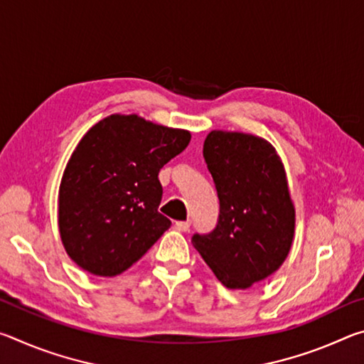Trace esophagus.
Listing matches in <instances>:
<instances>
[{"label": "esophagus", "mask_w": 364, "mask_h": 364, "mask_svg": "<svg viewBox=\"0 0 364 364\" xmlns=\"http://www.w3.org/2000/svg\"><path fill=\"white\" fill-rule=\"evenodd\" d=\"M175 226H176L178 231L186 232V231H189V228H191V221H176Z\"/></svg>", "instance_id": "1"}]
</instances>
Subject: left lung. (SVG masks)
I'll return each instance as SVG.
<instances>
[{
  "mask_svg": "<svg viewBox=\"0 0 364 364\" xmlns=\"http://www.w3.org/2000/svg\"><path fill=\"white\" fill-rule=\"evenodd\" d=\"M204 159L220 199L218 225L191 242L228 289L267 279L289 255L295 207L282 160L255 134L213 130Z\"/></svg>",
  "mask_w": 364,
  "mask_h": 364,
  "instance_id": "8db88e82",
  "label": "left lung"
}]
</instances>
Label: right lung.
Listing matches in <instances>:
<instances>
[{"mask_svg":"<svg viewBox=\"0 0 364 364\" xmlns=\"http://www.w3.org/2000/svg\"><path fill=\"white\" fill-rule=\"evenodd\" d=\"M191 133L112 114L80 139L58 197L64 249L95 276H117L136 263L171 221L159 213V171L186 149Z\"/></svg>","mask_w":364,"mask_h":364,"instance_id":"right-lung-1","label":"right lung"}]
</instances>
